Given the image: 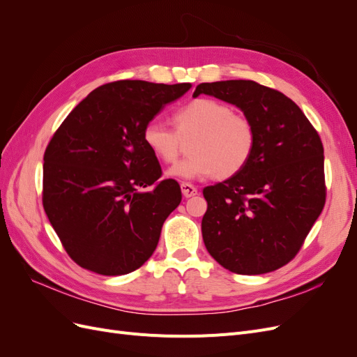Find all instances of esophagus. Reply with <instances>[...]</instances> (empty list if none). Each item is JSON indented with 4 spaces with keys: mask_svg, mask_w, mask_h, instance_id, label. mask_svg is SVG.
Returning <instances> with one entry per match:
<instances>
[{
    "mask_svg": "<svg viewBox=\"0 0 357 357\" xmlns=\"http://www.w3.org/2000/svg\"><path fill=\"white\" fill-rule=\"evenodd\" d=\"M181 192H183V197H186V198H190V197H195L197 193H198V189L193 186V185H190V183H185L183 181L181 183Z\"/></svg>",
    "mask_w": 357,
    "mask_h": 357,
    "instance_id": "1",
    "label": "esophagus"
}]
</instances>
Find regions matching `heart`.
I'll return each instance as SVG.
<instances>
[{"label":"heart","mask_w":357,"mask_h":357,"mask_svg":"<svg viewBox=\"0 0 357 357\" xmlns=\"http://www.w3.org/2000/svg\"><path fill=\"white\" fill-rule=\"evenodd\" d=\"M174 129L150 121L143 131L146 147L162 164H174L189 144L190 156L169 169L180 178L214 176L229 178L245 168L256 146V129L245 114L234 113L228 104L197 98L172 116Z\"/></svg>","instance_id":"b5f03b06"}]
</instances>
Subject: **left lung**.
Segmentation results:
<instances>
[{
	"label": "left lung",
	"instance_id": "1",
	"mask_svg": "<svg viewBox=\"0 0 357 357\" xmlns=\"http://www.w3.org/2000/svg\"><path fill=\"white\" fill-rule=\"evenodd\" d=\"M199 93L240 107L256 129L245 168L202 190L204 244L231 273L275 271L298 255L325 207L320 135L284 93L253 80L201 83Z\"/></svg>",
	"mask_w": 357,
	"mask_h": 357
}]
</instances>
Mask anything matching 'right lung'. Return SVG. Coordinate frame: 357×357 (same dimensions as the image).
<instances>
[{"instance_id": "add662e5", "label": "right lung", "mask_w": 357, "mask_h": 357, "mask_svg": "<svg viewBox=\"0 0 357 357\" xmlns=\"http://www.w3.org/2000/svg\"><path fill=\"white\" fill-rule=\"evenodd\" d=\"M190 83L117 80L74 107L43 165V207L73 261L102 275L135 271L153 255L180 185L143 139L144 126ZM148 190L144 191V188Z\"/></svg>"}]
</instances>
